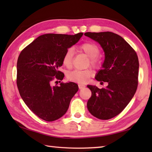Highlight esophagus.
I'll return each mask as SVG.
<instances>
[{"mask_svg":"<svg viewBox=\"0 0 152 152\" xmlns=\"http://www.w3.org/2000/svg\"><path fill=\"white\" fill-rule=\"evenodd\" d=\"M78 86H79L80 89H83V88H86V86L83 85V84H79Z\"/></svg>","mask_w":152,"mask_h":152,"instance_id":"34e87169","label":"esophagus"}]
</instances>
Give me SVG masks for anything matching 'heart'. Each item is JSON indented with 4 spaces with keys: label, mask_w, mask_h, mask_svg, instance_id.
<instances>
[{
    "label": "heart",
    "mask_w": 152,
    "mask_h": 152,
    "mask_svg": "<svg viewBox=\"0 0 152 152\" xmlns=\"http://www.w3.org/2000/svg\"><path fill=\"white\" fill-rule=\"evenodd\" d=\"M76 50L78 52L83 53L89 57V64L90 63L93 67H99L102 63V59L99 56L100 48L96 44L86 42L79 45L76 48ZM73 51L71 49L67 50L62 57V63L63 65L69 69L72 65ZM93 71L91 69L85 70H74L71 71L67 75V78L70 81L75 82L83 84L88 82L89 78L93 75Z\"/></svg>",
    "instance_id": "b5f03b06"
}]
</instances>
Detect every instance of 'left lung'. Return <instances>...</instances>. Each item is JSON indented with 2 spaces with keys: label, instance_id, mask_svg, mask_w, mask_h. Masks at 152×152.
Segmentation results:
<instances>
[{
  "label": "left lung",
  "instance_id": "1",
  "mask_svg": "<svg viewBox=\"0 0 152 152\" xmlns=\"http://www.w3.org/2000/svg\"><path fill=\"white\" fill-rule=\"evenodd\" d=\"M101 44L105 53L102 69L96 75L106 88L88 86L91 91L88 109L96 118L111 119L124 110L137 91L139 62L136 51L124 38L112 32L84 33Z\"/></svg>",
  "mask_w": 152,
  "mask_h": 152
}]
</instances>
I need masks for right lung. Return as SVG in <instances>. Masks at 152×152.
Here are the masks:
<instances>
[{"label":"right lung","instance_id":"1","mask_svg":"<svg viewBox=\"0 0 152 152\" xmlns=\"http://www.w3.org/2000/svg\"><path fill=\"white\" fill-rule=\"evenodd\" d=\"M82 35L45 34L19 54L16 78L19 94L28 108L43 120L53 121L62 117L78 91V86L74 82H61L59 86H52V82L63 79L64 74L59 70L63 56Z\"/></svg>","mask_w":152,"mask_h":152}]
</instances>
